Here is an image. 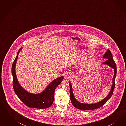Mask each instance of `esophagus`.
I'll return each mask as SVG.
<instances>
[{"mask_svg": "<svg viewBox=\"0 0 126 126\" xmlns=\"http://www.w3.org/2000/svg\"><path fill=\"white\" fill-rule=\"evenodd\" d=\"M69 75H69V74H67L66 76H67V77H70V76H69Z\"/></svg>", "mask_w": 126, "mask_h": 126, "instance_id": "1", "label": "esophagus"}]
</instances>
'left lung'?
<instances>
[{
    "mask_svg": "<svg viewBox=\"0 0 126 126\" xmlns=\"http://www.w3.org/2000/svg\"><path fill=\"white\" fill-rule=\"evenodd\" d=\"M103 59H107L106 61L103 63L104 65H106L109 66L110 67L114 69V75L112 79V82L111 87L110 91L108 94V95L102 100L99 101L98 102L94 103H80V102L78 101L76 98L75 97L73 93V87L71 83L69 82V84L70 85V99L71 103H72L74 107L76 108L77 109H79L80 110H90L98 109L99 108L102 107L103 105L107 101L110 99L112 95L113 91L114 90V86H115V77L116 74V65L113 59L112 55L111 54L110 51L109 49L107 50V52L104 53L103 56Z\"/></svg>",
    "mask_w": 126,
    "mask_h": 126,
    "instance_id": "1",
    "label": "left lung"
}]
</instances>
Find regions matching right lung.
Returning <instances> with one entry per match:
<instances>
[{"instance_id":"obj_1","label":"right lung","mask_w":126,"mask_h":126,"mask_svg":"<svg viewBox=\"0 0 126 126\" xmlns=\"http://www.w3.org/2000/svg\"><path fill=\"white\" fill-rule=\"evenodd\" d=\"M22 48H20L18 51L12 65V73L14 90L19 99L28 107L42 109L48 108L53 103L54 91L58 85L63 80L64 77H60L53 80L41 93L34 94L25 90L19 84L16 73V61L19 53Z\"/></svg>"}]
</instances>
